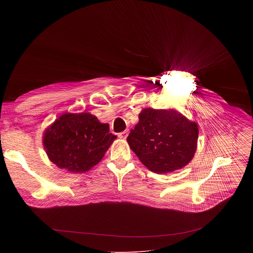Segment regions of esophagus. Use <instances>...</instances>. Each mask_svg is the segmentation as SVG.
Listing matches in <instances>:
<instances>
[{"instance_id": "obj_1", "label": "esophagus", "mask_w": 253, "mask_h": 253, "mask_svg": "<svg viewBox=\"0 0 253 253\" xmlns=\"http://www.w3.org/2000/svg\"><path fill=\"white\" fill-rule=\"evenodd\" d=\"M127 136H128V130H125V131H123V132H121V133L118 134V137H119L120 139H126Z\"/></svg>"}]
</instances>
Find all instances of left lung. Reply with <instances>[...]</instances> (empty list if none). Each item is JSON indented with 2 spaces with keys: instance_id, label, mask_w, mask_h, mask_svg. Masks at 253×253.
Instances as JSON below:
<instances>
[{
  "instance_id": "left-lung-1",
  "label": "left lung",
  "mask_w": 253,
  "mask_h": 253,
  "mask_svg": "<svg viewBox=\"0 0 253 253\" xmlns=\"http://www.w3.org/2000/svg\"><path fill=\"white\" fill-rule=\"evenodd\" d=\"M198 126L174 109L145 108L127 142L142 164L159 174L183 168L194 157Z\"/></svg>"
}]
</instances>
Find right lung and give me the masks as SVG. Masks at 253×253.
<instances>
[{"mask_svg":"<svg viewBox=\"0 0 253 253\" xmlns=\"http://www.w3.org/2000/svg\"><path fill=\"white\" fill-rule=\"evenodd\" d=\"M109 131V124L90 113H65L45 130L43 145L59 168L83 173L102 160L116 139Z\"/></svg>","mask_w":253,"mask_h":253,"instance_id":"right-lung-1","label":"right lung"}]
</instances>
